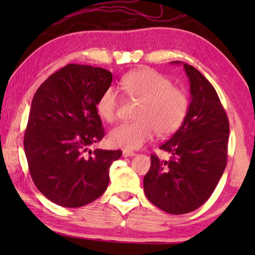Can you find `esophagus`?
<instances>
[{"instance_id":"34e87169","label":"esophagus","mask_w":255,"mask_h":255,"mask_svg":"<svg viewBox=\"0 0 255 255\" xmlns=\"http://www.w3.org/2000/svg\"><path fill=\"white\" fill-rule=\"evenodd\" d=\"M133 155H135L134 152L128 151V149H124V151H123V156H124V158H128V156H133Z\"/></svg>"}]
</instances>
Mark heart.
<instances>
[{
	"label": "heart",
	"instance_id": "b5f03b06",
	"mask_svg": "<svg viewBox=\"0 0 255 255\" xmlns=\"http://www.w3.org/2000/svg\"><path fill=\"white\" fill-rule=\"evenodd\" d=\"M120 88L128 97L139 101L135 121L122 123L110 131L109 141L125 149H137L153 138L168 135L182 125L189 101L182 89L172 86L167 78L149 68L128 73L120 82ZM118 95L107 89L97 102V111L107 122L116 118Z\"/></svg>",
	"mask_w": 255,
	"mask_h": 255
}]
</instances>
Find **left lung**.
<instances>
[{"mask_svg": "<svg viewBox=\"0 0 255 255\" xmlns=\"http://www.w3.org/2000/svg\"><path fill=\"white\" fill-rule=\"evenodd\" d=\"M182 65L190 83L187 116L172 138L160 146L170 159L165 161L152 154L151 168L144 177L146 197L172 215L188 214L204 204L228 162L230 125L221 100L202 73Z\"/></svg>", "mask_w": 255, "mask_h": 255, "instance_id": "8db88e82", "label": "left lung"}]
</instances>
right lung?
Returning <instances> with one entry per match:
<instances>
[{
    "mask_svg": "<svg viewBox=\"0 0 255 255\" xmlns=\"http://www.w3.org/2000/svg\"><path fill=\"white\" fill-rule=\"evenodd\" d=\"M111 81L107 69L69 64L34 94L24 151L38 190L55 204L83 207L108 188L110 166L122 151H92L90 146L104 137L96 106Z\"/></svg>",
    "mask_w": 255,
    "mask_h": 255,
    "instance_id": "add662e5",
    "label": "right lung"
}]
</instances>
